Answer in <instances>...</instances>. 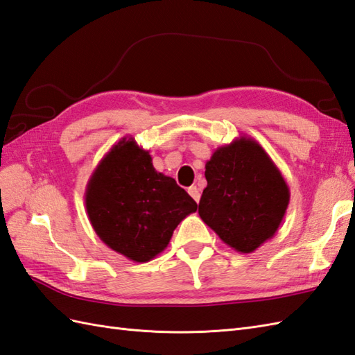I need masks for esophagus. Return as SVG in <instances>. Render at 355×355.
I'll return each instance as SVG.
<instances>
[{"label": "esophagus", "instance_id": "1", "mask_svg": "<svg viewBox=\"0 0 355 355\" xmlns=\"http://www.w3.org/2000/svg\"><path fill=\"white\" fill-rule=\"evenodd\" d=\"M188 193L198 203V200H200V189H198L196 185H193V187L188 188Z\"/></svg>", "mask_w": 355, "mask_h": 355}]
</instances>
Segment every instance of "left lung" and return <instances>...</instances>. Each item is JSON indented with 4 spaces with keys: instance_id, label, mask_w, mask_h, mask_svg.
Here are the masks:
<instances>
[{
    "instance_id": "obj_1",
    "label": "left lung",
    "mask_w": 355,
    "mask_h": 355,
    "mask_svg": "<svg viewBox=\"0 0 355 355\" xmlns=\"http://www.w3.org/2000/svg\"><path fill=\"white\" fill-rule=\"evenodd\" d=\"M205 168L198 215L224 244L253 253L275 235L286 214L291 193L282 171L252 137L221 146Z\"/></svg>"
}]
</instances>
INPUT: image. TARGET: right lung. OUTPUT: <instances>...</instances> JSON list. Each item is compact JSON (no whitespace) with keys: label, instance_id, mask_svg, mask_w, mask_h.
Segmentation results:
<instances>
[{"label":"right lung","instance_id":"right-lung-1","mask_svg":"<svg viewBox=\"0 0 355 355\" xmlns=\"http://www.w3.org/2000/svg\"><path fill=\"white\" fill-rule=\"evenodd\" d=\"M84 200L102 243L138 263L162 253L178 224L197 211L185 189L155 170L149 150L132 137H123L99 161Z\"/></svg>","mask_w":355,"mask_h":355}]
</instances>
